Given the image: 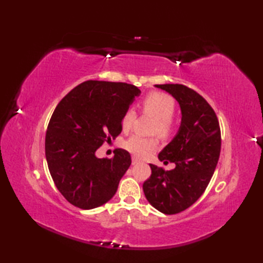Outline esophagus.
<instances>
[{"instance_id":"1","label":"esophagus","mask_w":263,"mask_h":263,"mask_svg":"<svg viewBox=\"0 0 263 263\" xmlns=\"http://www.w3.org/2000/svg\"><path fill=\"white\" fill-rule=\"evenodd\" d=\"M138 163H140V160L136 157H132V165H137Z\"/></svg>"}]
</instances>
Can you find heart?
Masks as SVG:
<instances>
[{
	"instance_id": "obj_1",
	"label": "heart",
	"mask_w": 263,
	"mask_h": 263,
	"mask_svg": "<svg viewBox=\"0 0 263 263\" xmlns=\"http://www.w3.org/2000/svg\"><path fill=\"white\" fill-rule=\"evenodd\" d=\"M141 107L144 113L153 116L156 123L153 126V132L160 137H168L173 130L172 117L175 111V102L168 95L161 92H150L143 98ZM136 111L127 109L122 116L121 126L123 131H128L136 120ZM157 146L154 138H143L140 136H131L123 143V147L136 157H144Z\"/></svg>"
}]
</instances>
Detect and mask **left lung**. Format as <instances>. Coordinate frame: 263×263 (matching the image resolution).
Wrapping results in <instances>:
<instances>
[{
    "mask_svg": "<svg viewBox=\"0 0 263 263\" xmlns=\"http://www.w3.org/2000/svg\"><path fill=\"white\" fill-rule=\"evenodd\" d=\"M180 104L182 121L176 136L158 155L160 161L174 163L172 171L150 164L152 175L143 183L149 203L166 215L191 206L208 186L220 155V127L206 100L183 85H156Z\"/></svg>",
    "mask_w": 263,
    "mask_h": 263,
    "instance_id": "8db88e82",
    "label": "left lung"
}]
</instances>
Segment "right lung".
I'll return each instance as SVG.
<instances>
[{"mask_svg":"<svg viewBox=\"0 0 263 263\" xmlns=\"http://www.w3.org/2000/svg\"><path fill=\"white\" fill-rule=\"evenodd\" d=\"M140 89L124 82L89 80L61 100L49 120L45 155L61 194L80 209L107 202L131 165V156L116 149L113 158H98L97 149L122 131L121 120Z\"/></svg>","mask_w":263,"mask_h":263,"instance_id":"1","label":"right lung"}]
</instances>
